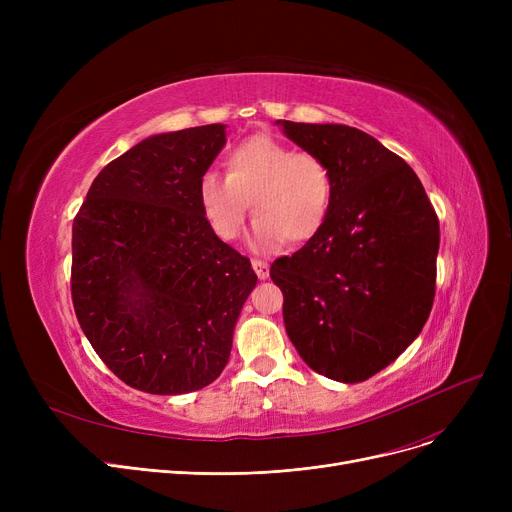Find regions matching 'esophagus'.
I'll list each match as a JSON object with an SVG mask.
<instances>
[{
	"label": "esophagus",
	"instance_id": "obj_1",
	"mask_svg": "<svg viewBox=\"0 0 512 512\" xmlns=\"http://www.w3.org/2000/svg\"><path fill=\"white\" fill-rule=\"evenodd\" d=\"M251 265H253V270H255V274H257V278H259V280L270 278V265H267L265 261H261V259H253V261H251Z\"/></svg>",
	"mask_w": 512,
	"mask_h": 512
}]
</instances>
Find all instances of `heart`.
I'll return each instance as SVG.
<instances>
[{"instance_id": "heart-1", "label": "heart", "mask_w": 512, "mask_h": 512, "mask_svg": "<svg viewBox=\"0 0 512 512\" xmlns=\"http://www.w3.org/2000/svg\"><path fill=\"white\" fill-rule=\"evenodd\" d=\"M255 218L251 245L274 251L288 242H305L324 226L332 203V174L313 153L257 134L238 143L226 159V176L205 172L199 205L213 234L234 240L249 215Z\"/></svg>"}]
</instances>
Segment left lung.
<instances>
[{
    "instance_id": "left-lung-1",
    "label": "left lung",
    "mask_w": 512,
    "mask_h": 512,
    "mask_svg": "<svg viewBox=\"0 0 512 512\" xmlns=\"http://www.w3.org/2000/svg\"><path fill=\"white\" fill-rule=\"evenodd\" d=\"M332 174L328 218L307 245L272 263L284 326L301 359L357 384L421 334L434 305L438 215L405 159L344 124L278 120Z\"/></svg>"
}]
</instances>
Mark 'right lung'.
<instances>
[{
    "mask_svg": "<svg viewBox=\"0 0 512 512\" xmlns=\"http://www.w3.org/2000/svg\"><path fill=\"white\" fill-rule=\"evenodd\" d=\"M224 145V124L153 134L99 172L74 218L78 324L141 392L186 394L218 378L257 284L199 205V180Z\"/></svg>",
    "mask_w": 512,
    "mask_h": 512,
    "instance_id": "right-lung-1",
    "label": "right lung"
}]
</instances>
